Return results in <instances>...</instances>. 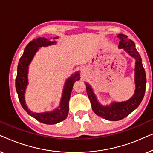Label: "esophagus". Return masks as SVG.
Segmentation results:
<instances>
[{
  "label": "esophagus",
  "instance_id": "34e87169",
  "mask_svg": "<svg viewBox=\"0 0 153 153\" xmlns=\"http://www.w3.org/2000/svg\"><path fill=\"white\" fill-rule=\"evenodd\" d=\"M85 71V68H83V69H82V72H84Z\"/></svg>",
  "mask_w": 153,
  "mask_h": 153
}]
</instances>
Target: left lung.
<instances>
[{
    "instance_id": "8db88e82",
    "label": "left lung",
    "mask_w": 153,
    "mask_h": 153,
    "mask_svg": "<svg viewBox=\"0 0 153 153\" xmlns=\"http://www.w3.org/2000/svg\"><path fill=\"white\" fill-rule=\"evenodd\" d=\"M117 37L120 39L119 49H123L131 58L135 59V91L132 97L126 101H114L108 105L104 106L98 101L91 85L89 83H85L88 96L91 101L93 111L98 116L111 121H117L123 119L139 106L144 97L146 85L145 70L142 65L141 56L135 47L134 42L125 35L119 34Z\"/></svg>"
}]
</instances>
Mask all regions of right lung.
<instances>
[{"mask_svg": "<svg viewBox=\"0 0 153 153\" xmlns=\"http://www.w3.org/2000/svg\"><path fill=\"white\" fill-rule=\"evenodd\" d=\"M58 38V37H53V39ZM56 44V41H51L45 37H38L30 41L25 48L24 53L19 61L17 75L15 81L16 93L18 94L19 100L23 108L30 116L33 117L39 122L47 125L56 124L64 120L67 118L69 113V100L72 91L73 85L75 81L80 80L79 72L72 74V76L67 79L64 85L59 106L53 111L43 113H35L31 111L28 108L25 101V93L27 85L28 84V74L29 65L39 48L48 47Z\"/></svg>", "mask_w": 153, "mask_h": 153, "instance_id": "obj_1", "label": "right lung"}]
</instances>
